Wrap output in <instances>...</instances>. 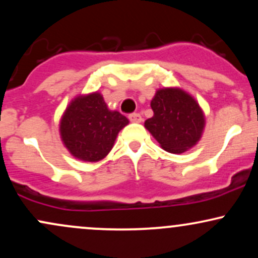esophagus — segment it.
Masks as SVG:
<instances>
[{"instance_id":"obj_1","label":"esophagus","mask_w":258,"mask_h":258,"mask_svg":"<svg viewBox=\"0 0 258 258\" xmlns=\"http://www.w3.org/2000/svg\"><path fill=\"white\" fill-rule=\"evenodd\" d=\"M128 119H130V121H131V122L138 123V122H141V121H142V116H141V114H138V112H133V114L128 115Z\"/></svg>"}]
</instances>
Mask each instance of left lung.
Here are the masks:
<instances>
[{"label": "left lung", "instance_id": "8db88e82", "mask_svg": "<svg viewBox=\"0 0 258 258\" xmlns=\"http://www.w3.org/2000/svg\"><path fill=\"white\" fill-rule=\"evenodd\" d=\"M154 115L144 126L164 150L182 154L199 142L205 116L190 94L180 88H161L150 103Z\"/></svg>", "mask_w": 258, "mask_h": 258}]
</instances>
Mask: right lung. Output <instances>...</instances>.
I'll return each instance as SVG.
<instances>
[{"instance_id": "1", "label": "right lung", "mask_w": 258, "mask_h": 258, "mask_svg": "<svg viewBox=\"0 0 258 258\" xmlns=\"http://www.w3.org/2000/svg\"><path fill=\"white\" fill-rule=\"evenodd\" d=\"M128 123L119 111L109 110L98 92L70 103L60 120V136L73 156L96 162L110 152L117 133Z\"/></svg>"}]
</instances>
